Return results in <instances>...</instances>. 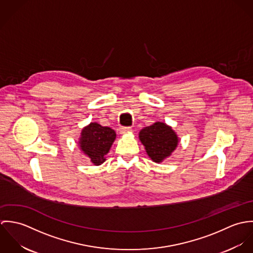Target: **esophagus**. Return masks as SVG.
<instances>
[{"label":"esophagus","instance_id":"esophagus-1","mask_svg":"<svg viewBox=\"0 0 253 253\" xmlns=\"http://www.w3.org/2000/svg\"><path fill=\"white\" fill-rule=\"evenodd\" d=\"M130 131H131L130 127H121L120 128V133L121 134H126V133H129Z\"/></svg>","mask_w":253,"mask_h":253}]
</instances>
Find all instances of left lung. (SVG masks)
<instances>
[{
	"mask_svg": "<svg viewBox=\"0 0 253 253\" xmlns=\"http://www.w3.org/2000/svg\"><path fill=\"white\" fill-rule=\"evenodd\" d=\"M139 140L144 145L149 158L160 164L168 159L179 143V137L171 126L156 122L139 131Z\"/></svg>",
	"mask_w": 253,
	"mask_h": 253,
	"instance_id": "8db88e82",
	"label": "left lung"
}]
</instances>
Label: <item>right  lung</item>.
<instances>
[{
	"label": "right lung",
	"instance_id": "right-lung-1",
	"mask_svg": "<svg viewBox=\"0 0 253 253\" xmlns=\"http://www.w3.org/2000/svg\"><path fill=\"white\" fill-rule=\"evenodd\" d=\"M116 136L115 130L111 127L90 123L82 129L78 144L80 150L88 157L94 166H100L106 161V155Z\"/></svg>",
	"mask_w": 253,
	"mask_h": 253
}]
</instances>
